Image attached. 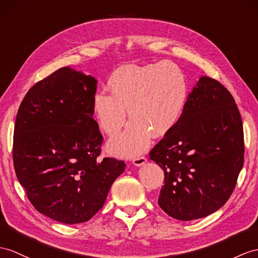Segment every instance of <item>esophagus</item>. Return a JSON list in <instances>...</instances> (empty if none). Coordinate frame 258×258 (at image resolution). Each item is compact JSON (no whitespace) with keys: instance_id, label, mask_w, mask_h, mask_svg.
<instances>
[{"instance_id":"esophagus-1","label":"esophagus","mask_w":258,"mask_h":258,"mask_svg":"<svg viewBox=\"0 0 258 258\" xmlns=\"http://www.w3.org/2000/svg\"><path fill=\"white\" fill-rule=\"evenodd\" d=\"M146 162H147V159L144 158V156H142V155L137 156V158H135V159L133 160L134 165H136V166H141V165H143V164H146Z\"/></svg>"}]
</instances>
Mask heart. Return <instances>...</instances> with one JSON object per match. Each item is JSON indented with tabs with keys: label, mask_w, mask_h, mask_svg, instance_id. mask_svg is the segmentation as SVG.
I'll return each instance as SVG.
<instances>
[{
	"label": "heart",
	"mask_w": 258,
	"mask_h": 258,
	"mask_svg": "<svg viewBox=\"0 0 258 258\" xmlns=\"http://www.w3.org/2000/svg\"><path fill=\"white\" fill-rule=\"evenodd\" d=\"M109 93L94 96L93 109L99 128L106 135H121L109 141L110 152L122 158L140 154L151 142V134L162 137L179 121L187 99V82L181 69L173 62L125 66L111 75Z\"/></svg>",
	"instance_id": "heart-1"
}]
</instances>
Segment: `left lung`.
<instances>
[{
	"label": "left lung",
	"instance_id": "left-lung-1",
	"mask_svg": "<svg viewBox=\"0 0 258 258\" xmlns=\"http://www.w3.org/2000/svg\"><path fill=\"white\" fill-rule=\"evenodd\" d=\"M164 171L158 204L169 217L190 221L228 202L244 163L241 114L220 82L202 77L175 127L150 151Z\"/></svg>",
	"mask_w": 258,
	"mask_h": 258
}]
</instances>
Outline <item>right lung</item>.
I'll return each instance as SVG.
<instances>
[{
    "label": "right lung",
    "instance_id": "obj_1",
    "mask_svg": "<svg viewBox=\"0 0 258 258\" xmlns=\"http://www.w3.org/2000/svg\"><path fill=\"white\" fill-rule=\"evenodd\" d=\"M96 87L95 78L61 68L31 87L17 111V179L37 210L62 223L89 221L125 167L98 158L104 139L93 119Z\"/></svg>",
    "mask_w": 258,
    "mask_h": 258
}]
</instances>
